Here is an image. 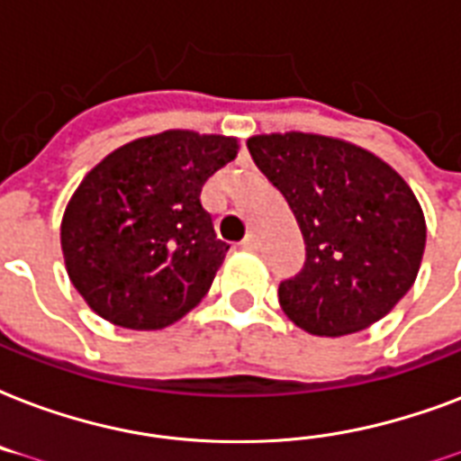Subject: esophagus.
Masks as SVG:
<instances>
[{"instance_id": "obj_1", "label": "esophagus", "mask_w": 461, "mask_h": 461, "mask_svg": "<svg viewBox=\"0 0 461 461\" xmlns=\"http://www.w3.org/2000/svg\"><path fill=\"white\" fill-rule=\"evenodd\" d=\"M240 248L242 249H257V248H259V240H257V235L255 233L245 235V238H242V242H240Z\"/></svg>"}]
</instances>
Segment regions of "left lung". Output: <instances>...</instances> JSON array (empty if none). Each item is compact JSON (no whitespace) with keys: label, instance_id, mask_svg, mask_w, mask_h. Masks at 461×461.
Here are the masks:
<instances>
[{"label":"left lung","instance_id":"1","mask_svg":"<svg viewBox=\"0 0 461 461\" xmlns=\"http://www.w3.org/2000/svg\"><path fill=\"white\" fill-rule=\"evenodd\" d=\"M249 156L286 197L305 264L279 303L301 330L344 337L383 320L413 286L426 219L404 177L375 153L322 134H259Z\"/></svg>","mask_w":461,"mask_h":461}]
</instances>
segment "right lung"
Masks as SVG:
<instances>
[{
    "instance_id": "obj_1",
    "label": "right lung",
    "mask_w": 461,
    "mask_h": 461,
    "mask_svg": "<svg viewBox=\"0 0 461 461\" xmlns=\"http://www.w3.org/2000/svg\"><path fill=\"white\" fill-rule=\"evenodd\" d=\"M238 156V139L167 130L105 156L62 219L67 274L88 308L127 330H163L212 288L228 242L202 187Z\"/></svg>"
}]
</instances>
